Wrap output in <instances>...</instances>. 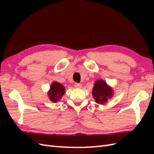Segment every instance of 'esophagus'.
Instances as JSON below:
<instances>
[{"instance_id":"obj_1","label":"esophagus","mask_w":154,"mask_h":154,"mask_svg":"<svg viewBox=\"0 0 154 154\" xmlns=\"http://www.w3.org/2000/svg\"><path fill=\"white\" fill-rule=\"evenodd\" d=\"M81 87H82V85H81V83H75V88H77V89H80V88H81Z\"/></svg>"}]
</instances>
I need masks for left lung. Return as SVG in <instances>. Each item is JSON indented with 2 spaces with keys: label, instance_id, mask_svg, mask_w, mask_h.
Here are the masks:
<instances>
[{
  "label": "left lung",
  "instance_id": "left-lung-1",
  "mask_svg": "<svg viewBox=\"0 0 154 154\" xmlns=\"http://www.w3.org/2000/svg\"><path fill=\"white\" fill-rule=\"evenodd\" d=\"M92 94L97 103L104 104L109 99L112 97L113 91L105 81L100 79L97 81L94 85Z\"/></svg>",
  "mask_w": 154,
  "mask_h": 154
}]
</instances>
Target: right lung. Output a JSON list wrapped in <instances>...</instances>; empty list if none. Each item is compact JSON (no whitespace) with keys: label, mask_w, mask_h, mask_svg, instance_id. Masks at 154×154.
Wrapping results in <instances>:
<instances>
[{"label":"right lung","mask_w":154,"mask_h":154,"mask_svg":"<svg viewBox=\"0 0 154 154\" xmlns=\"http://www.w3.org/2000/svg\"><path fill=\"white\" fill-rule=\"evenodd\" d=\"M65 93V87L60 83L55 81L51 85L50 89L48 91V97L51 101L56 103L60 100Z\"/></svg>","instance_id":"obj_1"}]
</instances>
